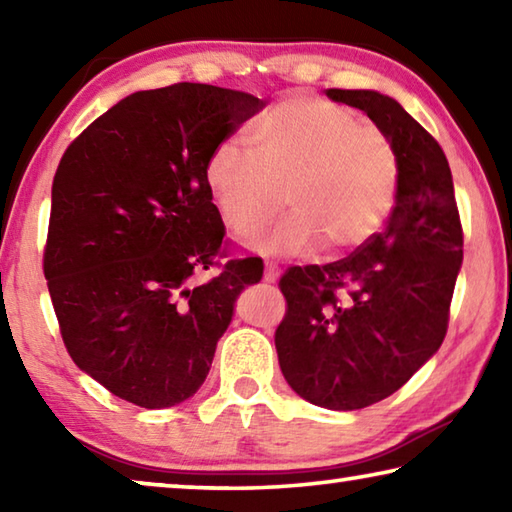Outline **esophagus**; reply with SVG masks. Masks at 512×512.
Masks as SVG:
<instances>
[{
  "mask_svg": "<svg viewBox=\"0 0 512 512\" xmlns=\"http://www.w3.org/2000/svg\"><path fill=\"white\" fill-rule=\"evenodd\" d=\"M277 277H280V271H277V266L273 262H266V268H264V280L271 284V282H277Z\"/></svg>",
  "mask_w": 512,
  "mask_h": 512,
  "instance_id": "34e87169",
  "label": "esophagus"
}]
</instances>
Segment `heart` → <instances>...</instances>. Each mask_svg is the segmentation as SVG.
I'll use <instances>...</instances> for the list:
<instances>
[{
    "label": "heart",
    "mask_w": 512,
    "mask_h": 512,
    "mask_svg": "<svg viewBox=\"0 0 512 512\" xmlns=\"http://www.w3.org/2000/svg\"><path fill=\"white\" fill-rule=\"evenodd\" d=\"M255 155L237 142L214 146L205 185L221 223L253 239L287 203L293 212L259 241L271 255H302L325 244L348 253L377 235L400 189L391 137L341 103L296 94L266 110L253 131Z\"/></svg>",
    "instance_id": "heart-1"
}]
</instances>
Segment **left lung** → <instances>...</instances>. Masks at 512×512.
Segmentation results:
<instances>
[{
  "label": "left lung",
  "mask_w": 512,
  "mask_h": 512,
  "mask_svg": "<svg viewBox=\"0 0 512 512\" xmlns=\"http://www.w3.org/2000/svg\"><path fill=\"white\" fill-rule=\"evenodd\" d=\"M391 137L400 189L386 228L348 257L291 266L275 329L282 375L302 400L332 411L370 406L402 388L447 334L463 262V228L440 144L395 99L325 90Z\"/></svg>",
  "instance_id": "1"
}]
</instances>
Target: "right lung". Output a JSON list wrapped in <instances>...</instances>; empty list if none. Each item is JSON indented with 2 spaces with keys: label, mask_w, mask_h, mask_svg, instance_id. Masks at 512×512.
Here are the masks:
<instances>
[{
  "label": "right lung",
  "mask_w": 512,
  "mask_h": 512,
  "mask_svg": "<svg viewBox=\"0 0 512 512\" xmlns=\"http://www.w3.org/2000/svg\"><path fill=\"white\" fill-rule=\"evenodd\" d=\"M262 108L253 94L205 83L135 92L60 158L49 296L69 357L121 400L167 409L192 397L239 293L262 280L259 257L192 280L225 253L205 162Z\"/></svg>",
  "instance_id": "1"
}]
</instances>
